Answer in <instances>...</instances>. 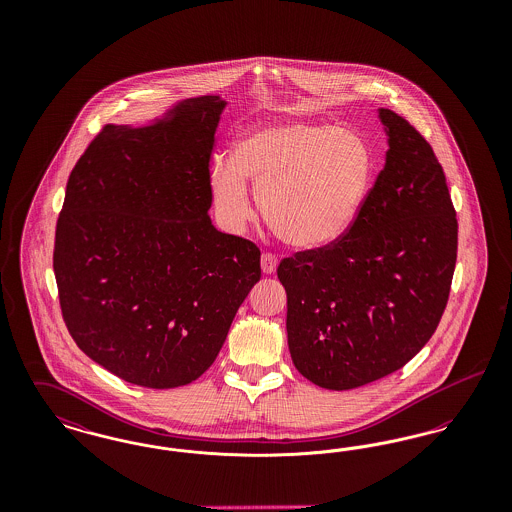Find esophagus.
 Here are the masks:
<instances>
[{"label":"esophagus","mask_w":512,"mask_h":512,"mask_svg":"<svg viewBox=\"0 0 512 512\" xmlns=\"http://www.w3.org/2000/svg\"><path fill=\"white\" fill-rule=\"evenodd\" d=\"M276 267H278V259L272 253H263V257H261L263 272L265 274H272V272H276Z\"/></svg>","instance_id":"esophagus-1"}]
</instances>
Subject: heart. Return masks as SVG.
Masks as SVG:
<instances>
[{
  "label": "heart",
  "instance_id": "1",
  "mask_svg": "<svg viewBox=\"0 0 512 512\" xmlns=\"http://www.w3.org/2000/svg\"><path fill=\"white\" fill-rule=\"evenodd\" d=\"M372 171V153L353 130L268 122L247 130L232 147V159L209 169V192L220 222L238 232L253 215L251 182L261 217L284 244L322 249L355 224Z\"/></svg>",
  "mask_w": 512,
  "mask_h": 512
}]
</instances>
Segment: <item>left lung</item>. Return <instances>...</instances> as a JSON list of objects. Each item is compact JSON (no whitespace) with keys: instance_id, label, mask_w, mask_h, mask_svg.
Here are the masks:
<instances>
[{"instance_id":"left-lung-1","label":"left lung","mask_w":512,"mask_h":512,"mask_svg":"<svg viewBox=\"0 0 512 512\" xmlns=\"http://www.w3.org/2000/svg\"><path fill=\"white\" fill-rule=\"evenodd\" d=\"M386 163L340 242L278 267L295 368L326 390H353L407 365L445 311L457 219L430 144L378 109Z\"/></svg>"}]
</instances>
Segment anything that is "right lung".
Here are the masks:
<instances>
[{
    "label": "right lung",
    "mask_w": 512,
    "mask_h": 512,
    "mask_svg": "<svg viewBox=\"0 0 512 512\" xmlns=\"http://www.w3.org/2000/svg\"><path fill=\"white\" fill-rule=\"evenodd\" d=\"M228 101L174 103L142 126L107 124L78 159L53 270L76 345L122 380L169 390L219 355L261 251L209 217V159Z\"/></svg>",
    "instance_id": "add662e5"
}]
</instances>
